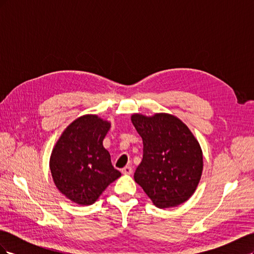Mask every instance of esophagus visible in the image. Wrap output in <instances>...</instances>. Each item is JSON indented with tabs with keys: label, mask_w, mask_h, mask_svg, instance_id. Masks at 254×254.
Instances as JSON below:
<instances>
[{
	"label": "esophagus",
	"mask_w": 254,
	"mask_h": 254,
	"mask_svg": "<svg viewBox=\"0 0 254 254\" xmlns=\"http://www.w3.org/2000/svg\"><path fill=\"white\" fill-rule=\"evenodd\" d=\"M122 173L124 175H131L132 174V167L131 166H125L124 168H122Z\"/></svg>",
	"instance_id": "esophagus-1"
}]
</instances>
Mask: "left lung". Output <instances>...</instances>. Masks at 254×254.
I'll use <instances>...</instances> for the list:
<instances>
[{
  "label": "left lung",
  "instance_id": "obj_1",
  "mask_svg": "<svg viewBox=\"0 0 254 254\" xmlns=\"http://www.w3.org/2000/svg\"><path fill=\"white\" fill-rule=\"evenodd\" d=\"M132 124L143 140V160L135 182L160 209L177 206L194 194L201 178L202 151L186 124L174 115L151 118L133 114Z\"/></svg>",
  "mask_w": 254,
  "mask_h": 254
}]
</instances>
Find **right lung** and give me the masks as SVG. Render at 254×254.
<instances>
[{"instance_id": "obj_1", "label": "right lung", "mask_w": 254, "mask_h": 254, "mask_svg": "<svg viewBox=\"0 0 254 254\" xmlns=\"http://www.w3.org/2000/svg\"><path fill=\"white\" fill-rule=\"evenodd\" d=\"M109 128V123L96 115H83L67 126L53 149L50 166L54 182L75 203H94L121 176L103 146Z\"/></svg>"}]
</instances>
